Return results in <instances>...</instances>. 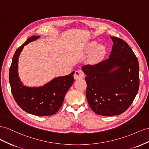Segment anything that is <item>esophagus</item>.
Masks as SVG:
<instances>
[{
    "label": "esophagus",
    "mask_w": 149,
    "mask_h": 149,
    "mask_svg": "<svg viewBox=\"0 0 149 149\" xmlns=\"http://www.w3.org/2000/svg\"><path fill=\"white\" fill-rule=\"evenodd\" d=\"M85 77V74L81 70H76L75 72V74L74 75V77L75 79H83Z\"/></svg>",
    "instance_id": "esophagus-1"
}]
</instances>
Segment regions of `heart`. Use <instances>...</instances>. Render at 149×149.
<instances>
[{
	"mask_svg": "<svg viewBox=\"0 0 149 149\" xmlns=\"http://www.w3.org/2000/svg\"><path fill=\"white\" fill-rule=\"evenodd\" d=\"M87 52L89 54H92L93 52V59L94 61H99L102 58L105 54L106 50L104 46H100V45L96 42H92L88 44L87 48Z\"/></svg>",
	"mask_w": 149,
	"mask_h": 149,
	"instance_id": "b5f03b06",
	"label": "heart"
}]
</instances>
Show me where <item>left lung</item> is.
I'll list each match as a JSON object with an SVG mask.
<instances>
[{
    "instance_id": "8db88e82",
    "label": "left lung",
    "mask_w": 149,
    "mask_h": 149,
    "mask_svg": "<svg viewBox=\"0 0 149 149\" xmlns=\"http://www.w3.org/2000/svg\"><path fill=\"white\" fill-rule=\"evenodd\" d=\"M113 47L109 58L95 65H85L86 97L97 114L117 116L133 102L139 88L137 57L125 41L110 37Z\"/></svg>"
}]
</instances>
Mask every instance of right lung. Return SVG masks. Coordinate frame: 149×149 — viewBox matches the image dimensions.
<instances>
[{"instance_id": "obj_1", "label": "right lung", "mask_w": 149, "mask_h": 149, "mask_svg": "<svg viewBox=\"0 0 149 149\" xmlns=\"http://www.w3.org/2000/svg\"><path fill=\"white\" fill-rule=\"evenodd\" d=\"M32 36L16 50L9 70L12 93L19 107L25 112L37 116H52L62 106L65 93L74 82L73 71L69 75L55 78L44 86L28 87L21 82L18 75V59L25 45L39 39Z\"/></svg>"}]
</instances>
